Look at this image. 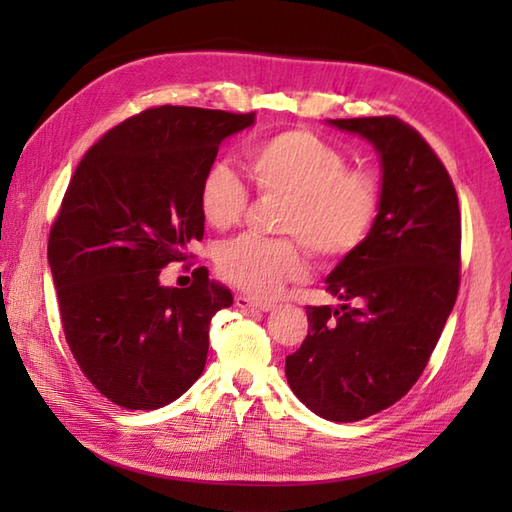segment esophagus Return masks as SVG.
I'll list each match as a JSON object with an SVG mask.
<instances>
[{
    "mask_svg": "<svg viewBox=\"0 0 512 512\" xmlns=\"http://www.w3.org/2000/svg\"><path fill=\"white\" fill-rule=\"evenodd\" d=\"M235 306L242 308V310H259V312H268V310L275 308L270 301L248 297V295H242V292H239V295L235 297Z\"/></svg>",
    "mask_w": 512,
    "mask_h": 512,
    "instance_id": "34e87169",
    "label": "esophagus"
}]
</instances>
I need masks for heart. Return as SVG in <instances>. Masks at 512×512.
I'll use <instances>...</instances> for the list:
<instances>
[{
    "instance_id": "heart-1",
    "label": "heart",
    "mask_w": 512,
    "mask_h": 512,
    "mask_svg": "<svg viewBox=\"0 0 512 512\" xmlns=\"http://www.w3.org/2000/svg\"><path fill=\"white\" fill-rule=\"evenodd\" d=\"M250 176L266 195L288 204L279 231L299 237L314 255L343 257L363 242L378 209L376 182L365 171H350L328 140L306 129H290L246 147ZM248 206V189L224 162L204 173L200 209L213 228L235 226ZM297 239L242 235L217 255L220 275L250 295L270 297L290 279L306 275Z\"/></svg>"
}]
</instances>
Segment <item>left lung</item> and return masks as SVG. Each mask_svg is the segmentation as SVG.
<instances>
[{
  "label": "left lung",
  "mask_w": 512,
  "mask_h": 512,
  "mask_svg": "<svg viewBox=\"0 0 512 512\" xmlns=\"http://www.w3.org/2000/svg\"><path fill=\"white\" fill-rule=\"evenodd\" d=\"M328 125L376 149L378 215L325 279L339 306L306 308L286 378L317 416L354 422L394 405L427 367L458 297L462 226L449 173L416 129L394 116Z\"/></svg>",
  "instance_id": "obj_1"
}]
</instances>
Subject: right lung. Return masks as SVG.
<instances>
[{"label": "right lung", "instance_id": "add662e5", "mask_svg": "<svg viewBox=\"0 0 512 512\" xmlns=\"http://www.w3.org/2000/svg\"><path fill=\"white\" fill-rule=\"evenodd\" d=\"M255 114L162 105L110 129L76 167L48 239L70 350L90 383L125 409H158L200 378L209 325L231 290L193 270L162 286L204 235L200 187L222 140Z\"/></svg>", "mask_w": 512, "mask_h": 512}]
</instances>
